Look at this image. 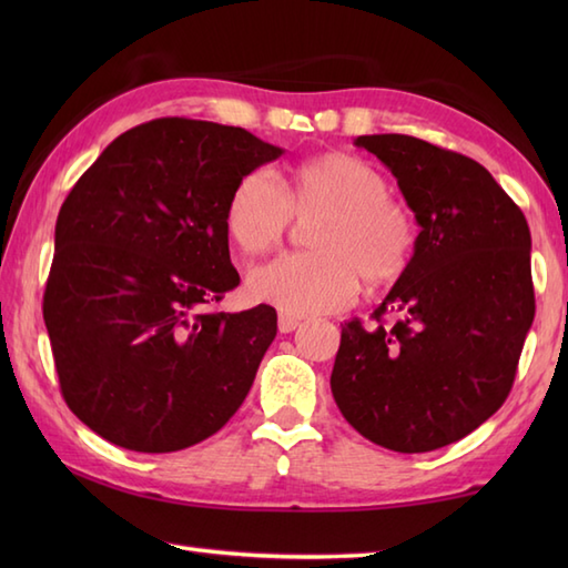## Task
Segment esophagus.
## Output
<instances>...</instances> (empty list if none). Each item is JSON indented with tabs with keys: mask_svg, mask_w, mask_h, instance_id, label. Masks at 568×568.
I'll return each mask as SVG.
<instances>
[{
	"mask_svg": "<svg viewBox=\"0 0 568 568\" xmlns=\"http://www.w3.org/2000/svg\"><path fill=\"white\" fill-rule=\"evenodd\" d=\"M300 327V320L293 317V315H285V312H281V317H277V329H281V334H291Z\"/></svg>",
	"mask_w": 568,
	"mask_h": 568,
	"instance_id": "34e87169",
	"label": "esophagus"
}]
</instances>
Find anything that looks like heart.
I'll return each instance as SVG.
<instances>
[{
    "label": "heart",
    "mask_w": 568,
    "mask_h": 568,
    "mask_svg": "<svg viewBox=\"0 0 568 568\" xmlns=\"http://www.w3.org/2000/svg\"><path fill=\"white\" fill-rule=\"evenodd\" d=\"M376 165L346 153L307 161L275 178L244 175L224 210V232L244 256L275 248L293 216L307 220L310 253H287L248 273L253 300L285 315H322L352 303L358 277L376 287L395 281L413 258L417 224Z\"/></svg>",
    "instance_id": "obj_1"
}]
</instances>
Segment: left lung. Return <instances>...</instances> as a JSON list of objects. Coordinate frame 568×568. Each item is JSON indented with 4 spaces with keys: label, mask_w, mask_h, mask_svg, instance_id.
Returning <instances> with one entry per match:
<instances>
[{
    "label": "left lung",
    "mask_w": 568,
    "mask_h": 568,
    "mask_svg": "<svg viewBox=\"0 0 568 568\" xmlns=\"http://www.w3.org/2000/svg\"><path fill=\"white\" fill-rule=\"evenodd\" d=\"M390 168L419 234L373 312L344 322L332 395L348 425L400 454L458 442L510 395L535 320L529 226L484 165L405 134L358 136ZM393 314L396 322L383 325Z\"/></svg>",
    "instance_id": "1"
}]
</instances>
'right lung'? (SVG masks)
Masks as SVG:
<instances>
[{
  "mask_svg": "<svg viewBox=\"0 0 568 568\" xmlns=\"http://www.w3.org/2000/svg\"><path fill=\"white\" fill-rule=\"evenodd\" d=\"M281 153L246 129L163 116L114 139L70 190L43 320L60 393L106 442L180 452L244 403L277 315L214 310L239 285L224 210Z\"/></svg>",
  "mask_w": 568,
  "mask_h": 568,
  "instance_id": "1",
  "label": "right lung"
}]
</instances>
